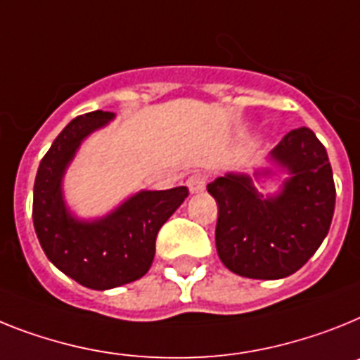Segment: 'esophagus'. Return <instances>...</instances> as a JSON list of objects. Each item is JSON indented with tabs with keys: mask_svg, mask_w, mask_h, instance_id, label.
<instances>
[{
	"mask_svg": "<svg viewBox=\"0 0 360 360\" xmlns=\"http://www.w3.org/2000/svg\"><path fill=\"white\" fill-rule=\"evenodd\" d=\"M207 181L208 175L205 174V172H194V174L188 177V181H186V185H188L192 194H199V192H203L205 186H207Z\"/></svg>",
	"mask_w": 360,
	"mask_h": 360,
	"instance_id": "1",
	"label": "esophagus"
}]
</instances>
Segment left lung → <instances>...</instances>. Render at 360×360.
<instances>
[{
    "mask_svg": "<svg viewBox=\"0 0 360 360\" xmlns=\"http://www.w3.org/2000/svg\"><path fill=\"white\" fill-rule=\"evenodd\" d=\"M271 157L291 174L276 198H264L249 175L226 174L207 186L217 201L219 259L256 280L297 273L328 236L335 210L328 152L309 128L289 131Z\"/></svg>",
    "mask_w": 360,
    "mask_h": 360,
    "instance_id": "8db88e82",
    "label": "left lung"
}]
</instances>
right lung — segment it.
I'll return each instance as SVG.
<instances>
[{
    "label": "right lung",
    "instance_id": "right-lung-1",
    "mask_svg": "<svg viewBox=\"0 0 360 360\" xmlns=\"http://www.w3.org/2000/svg\"><path fill=\"white\" fill-rule=\"evenodd\" d=\"M111 119V111H91L62 129L38 166L32 199V221L45 256L75 282L96 291L135 282L148 273L157 232L188 195L186 186L144 190L104 219H75L62 199L63 172L84 139Z\"/></svg>",
    "mask_w": 360,
    "mask_h": 360
}]
</instances>
